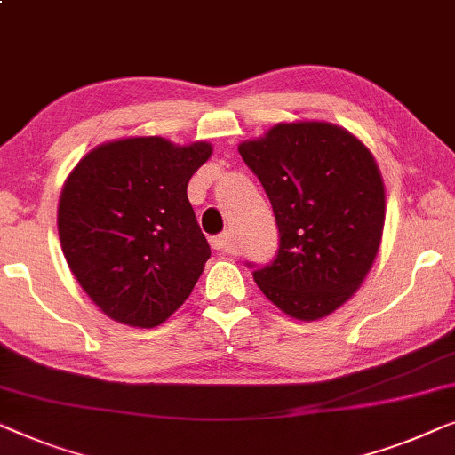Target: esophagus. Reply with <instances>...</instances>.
<instances>
[{
    "mask_svg": "<svg viewBox=\"0 0 455 455\" xmlns=\"http://www.w3.org/2000/svg\"><path fill=\"white\" fill-rule=\"evenodd\" d=\"M210 245H212L216 251H228V249H230V235L222 233L219 236H212V239H210Z\"/></svg>",
    "mask_w": 455,
    "mask_h": 455,
    "instance_id": "obj_1",
    "label": "esophagus"
}]
</instances>
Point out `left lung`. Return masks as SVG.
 Segmentation results:
<instances>
[{
  "label": "left lung",
  "mask_w": 455,
  "mask_h": 455,
  "mask_svg": "<svg viewBox=\"0 0 455 455\" xmlns=\"http://www.w3.org/2000/svg\"><path fill=\"white\" fill-rule=\"evenodd\" d=\"M239 152L270 197L280 235L276 258L253 280L286 315H330L358 291L381 245L386 189L373 155L325 121L278 124Z\"/></svg>",
  "instance_id": "obj_1"
}]
</instances>
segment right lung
I'll use <instances>...</instances> for the list:
<instances>
[{
    "label": "right lung",
    "mask_w": 455,
    "mask_h": 455,
    "mask_svg": "<svg viewBox=\"0 0 455 455\" xmlns=\"http://www.w3.org/2000/svg\"><path fill=\"white\" fill-rule=\"evenodd\" d=\"M212 155L208 142L161 136L100 144L61 189L57 230L69 270L99 309L133 328H155L185 303L210 245L188 183Z\"/></svg>",
    "instance_id": "add662e5"
}]
</instances>
